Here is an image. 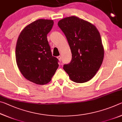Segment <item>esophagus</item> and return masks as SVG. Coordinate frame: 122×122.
Masks as SVG:
<instances>
[{"instance_id":"obj_1","label":"esophagus","mask_w":122,"mask_h":122,"mask_svg":"<svg viewBox=\"0 0 122 122\" xmlns=\"http://www.w3.org/2000/svg\"><path fill=\"white\" fill-rule=\"evenodd\" d=\"M57 59H58V60H59V61H61V59H62V58H61V56H57Z\"/></svg>"}]
</instances>
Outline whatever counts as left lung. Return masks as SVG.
<instances>
[{
	"label": "left lung",
	"mask_w": 122,
	"mask_h": 122,
	"mask_svg": "<svg viewBox=\"0 0 122 122\" xmlns=\"http://www.w3.org/2000/svg\"><path fill=\"white\" fill-rule=\"evenodd\" d=\"M57 25L67 38L72 54L71 63L64 65L63 69L74 82L89 81L100 69L104 58L99 31L94 25L75 16L63 18Z\"/></svg>",
	"instance_id": "1"
}]
</instances>
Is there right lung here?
I'll use <instances>...</instances> for the list:
<instances>
[{"label":"right lung","instance_id":"1","mask_svg":"<svg viewBox=\"0 0 122 122\" xmlns=\"http://www.w3.org/2000/svg\"><path fill=\"white\" fill-rule=\"evenodd\" d=\"M53 24V20H36L21 30L16 42L18 68L25 78L39 85L50 82L59 67L58 59L52 56L47 39Z\"/></svg>","mask_w":122,"mask_h":122}]
</instances>
